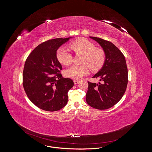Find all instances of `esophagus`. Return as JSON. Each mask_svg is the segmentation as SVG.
I'll use <instances>...</instances> for the list:
<instances>
[{"mask_svg": "<svg viewBox=\"0 0 152 152\" xmlns=\"http://www.w3.org/2000/svg\"><path fill=\"white\" fill-rule=\"evenodd\" d=\"M73 82H74L75 84H78L79 83V81L77 80H73Z\"/></svg>", "mask_w": 152, "mask_h": 152, "instance_id": "esophagus-1", "label": "esophagus"}]
</instances>
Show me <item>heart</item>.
<instances>
[{
	"mask_svg": "<svg viewBox=\"0 0 152 152\" xmlns=\"http://www.w3.org/2000/svg\"><path fill=\"white\" fill-rule=\"evenodd\" d=\"M69 47L77 54L82 55L81 64L68 68L65 72V76L73 79L79 80L89 73L88 66L93 71L99 69L105 61L104 51L96 48L92 42L85 39H80L69 44ZM56 56L58 61L63 65H69L72 62V56L69 51L61 47L58 49Z\"/></svg>",
	"mask_w": 152,
	"mask_h": 152,
	"instance_id": "heart-1",
	"label": "heart"
}]
</instances>
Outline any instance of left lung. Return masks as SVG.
I'll return each mask as SVG.
<instances>
[{
    "label": "left lung",
    "instance_id": "8db88e82",
    "mask_svg": "<svg viewBox=\"0 0 152 152\" xmlns=\"http://www.w3.org/2000/svg\"><path fill=\"white\" fill-rule=\"evenodd\" d=\"M101 46L105 59L100 71L93 78L102 83H88L87 104L94 108L104 110L121 100L128 84V69L122 52L113 44L101 38L89 36Z\"/></svg>",
    "mask_w": 152,
    "mask_h": 152
}]
</instances>
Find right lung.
I'll use <instances>...</instances> for the list:
<instances>
[{
    "label": "right lung",
    "instance_id": "obj_1",
    "mask_svg": "<svg viewBox=\"0 0 152 152\" xmlns=\"http://www.w3.org/2000/svg\"><path fill=\"white\" fill-rule=\"evenodd\" d=\"M71 38H57L39 44L26 61L23 76L24 91L30 101L44 110L57 111L67 104L68 92L74 83L60 73L62 66L56 52Z\"/></svg>",
    "mask_w": 152,
    "mask_h": 152
}]
</instances>
